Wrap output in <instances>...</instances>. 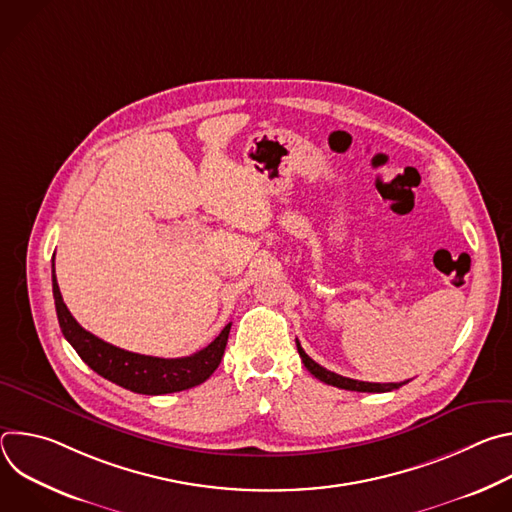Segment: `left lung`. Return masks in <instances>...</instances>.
<instances>
[{
  "mask_svg": "<svg viewBox=\"0 0 512 512\" xmlns=\"http://www.w3.org/2000/svg\"><path fill=\"white\" fill-rule=\"evenodd\" d=\"M298 344V352L302 356V362L304 367L316 377L320 379L322 383L326 385H332V387H338V389H346V391H358V393H387V391H393V389H399L403 387L405 383L409 381H403V383H367V381H354V379H348V377H342V375H336L324 367H320V364L316 360H312L306 350L300 346V342L296 340Z\"/></svg>",
  "mask_w": 512,
  "mask_h": 512,
  "instance_id": "8db88e82",
  "label": "left lung"
}]
</instances>
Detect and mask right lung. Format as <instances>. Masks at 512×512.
Segmentation results:
<instances>
[{
	"label": "right lung",
	"instance_id": "obj_1",
	"mask_svg": "<svg viewBox=\"0 0 512 512\" xmlns=\"http://www.w3.org/2000/svg\"><path fill=\"white\" fill-rule=\"evenodd\" d=\"M52 294H54L60 330L64 338L70 342V346L77 350V354L97 375L133 393L166 395V393L192 389L204 383L223 360L231 324H227L223 332L218 334L206 348L190 356H182V358L145 356V354L117 348L97 338L72 318L66 304L62 302L60 289L56 283L54 259H52Z\"/></svg>",
	"mask_w": 512,
	"mask_h": 512
}]
</instances>
